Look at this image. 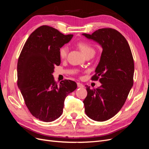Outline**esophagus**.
Listing matches in <instances>:
<instances>
[{
    "label": "esophagus",
    "mask_w": 149,
    "mask_h": 149,
    "mask_svg": "<svg viewBox=\"0 0 149 149\" xmlns=\"http://www.w3.org/2000/svg\"><path fill=\"white\" fill-rule=\"evenodd\" d=\"M77 86L78 88H84V85L80 83H77Z\"/></svg>",
    "instance_id": "esophagus-1"
}]
</instances>
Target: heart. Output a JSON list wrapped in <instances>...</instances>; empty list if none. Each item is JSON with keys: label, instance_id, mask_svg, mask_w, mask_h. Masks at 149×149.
Wrapping results in <instances>:
<instances>
[{"label": "heart", "instance_id": "b5f03b06", "mask_svg": "<svg viewBox=\"0 0 149 149\" xmlns=\"http://www.w3.org/2000/svg\"><path fill=\"white\" fill-rule=\"evenodd\" d=\"M76 45H77V47L79 48L80 50L82 52V53L85 56L88 55V54L94 53L93 48L87 42H79L77 43V44H76ZM68 47L66 46L62 47L60 49V51H59L60 57L61 58H66L68 55Z\"/></svg>", "mask_w": 149, "mask_h": 149}]
</instances>
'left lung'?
<instances>
[{
	"mask_svg": "<svg viewBox=\"0 0 149 149\" xmlns=\"http://www.w3.org/2000/svg\"><path fill=\"white\" fill-rule=\"evenodd\" d=\"M101 45L100 61L92 80L100 79V87L91 89L83 101L85 113L96 121H105L114 117L127 100L134 81V63L127 40L118 31L101 29L91 35L82 34Z\"/></svg>",
	"mask_w": 149,
	"mask_h": 149,
	"instance_id": "left-lung-1",
	"label": "left lung"
}]
</instances>
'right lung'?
<instances>
[{
    "label": "right lung",
    "instance_id": "obj_1",
    "mask_svg": "<svg viewBox=\"0 0 149 149\" xmlns=\"http://www.w3.org/2000/svg\"><path fill=\"white\" fill-rule=\"evenodd\" d=\"M73 35H65L52 26L43 25L31 33L17 63V85L30 113L44 122L60 118L64 101L77 84L71 80L57 84L53 73L59 66L60 48Z\"/></svg>",
    "mask_w": 149,
    "mask_h": 149
}]
</instances>
